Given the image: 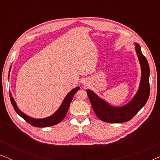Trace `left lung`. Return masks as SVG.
Masks as SVG:
<instances>
[{"instance_id":"8db88e82","label":"left lung","mask_w":160,"mask_h":160,"mask_svg":"<svg viewBox=\"0 0 160 160\" xmlns=\"http://www.w3.org/2000/svg\"><path fill=\"white\" fill-rule=\"evenodd\" d=\"M135 50L141 67V80L138 92L128 104L122 107H113L92 91L87 90L92 107L96 116L102 121L108 123H122L130 121L147 102L150 94L149 65L138 43H135Z\"/></svg>"}]
</instances>
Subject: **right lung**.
<instances>
[{
  "label": "right lung",
  "mask_w": 160,
  "mask_h": 160,
  "mask_svg": "<svg viewBox=\"0 0 160 160\" xmlns=\"http://www.w3.org/2000/svg\"><path fill=\"white\" fill-rule=\"evenodd\" d=\"M8 76H9V75H8ZM78 90H79V87H78L72 89V90L66 95V97L65 98L62 103L61 104V106L60 108H58V110L54 114H52L49 117L45 118V119H34V118L28 117V116L22 112V111L18 108V107H17L16 102H15L11 92L10 100L15 111L30 124H31V125L33 127H36V128H47V127H51L60 123V122L64 119L65 116L67 114L68 111L70 104H71V102L72 101L73 95H75Z\"/></svg>",
  "instance_id": "obj_1"
}]
</instances>
